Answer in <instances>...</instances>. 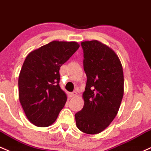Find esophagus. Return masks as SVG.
Masks as SVG:
<instances>
[{"mask_svg":"<svg viewBox=\"0 0 151 151\" xmlns=\"http://www.w3.org/2000/svg\"><path fill=\"white\" fill-rule=\"evenodd\" d=\"M77 93L76 92V91H73V92L70 93V96L71 97H74V96H77Z\"/></svg>","mask_w":151,"mask_h":151,"instance_id":"esophagus-1","label":"esophagus"}]
</instances>
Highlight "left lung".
<instances>
[{"instance_id":"8db88e82","label":"left lung","mask_w":151,"mask_h":151,"mask_svg":"<svg viewBox=\"0 0 151 151\" xmlns=\"http://www.w3.org/2000/svg\"><path fill=\"white\" fill-rule=\"evenodd\" d=\"M86 81L84 106L75 114L82 132L96 134L106 129L117 115L124 96V72L118 55L98 40L81 42Z\"/></svg>"}]
</instances>
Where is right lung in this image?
I'll return each mask as SVG.
<instances>
[{
  "label": "right lung",
  "instance_id": "right-lung-1",
  "mask_svg": "<svg viewBox=\"0 0 151 151\" xmlns=\"http://www.w3.org/2000/svg\"><path fill=\"white\" fill-rule=\"evenodd\" d=\"M79 47L77 42L52 41L30 52L18 78L19 99L35 126L47 127L56 121L67 101L60 88V67Z\"/></svg>",
  "mask_w": 151,
  "mask_h": 151
}]
</instances>
